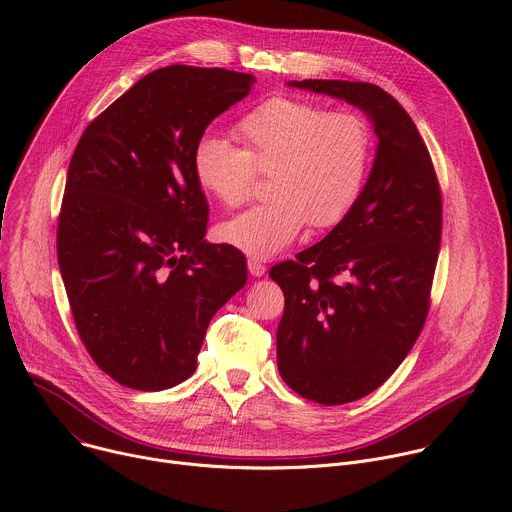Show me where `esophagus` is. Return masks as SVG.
Wrapping results in <instances>:
<instances>
[{"label":"esophagus","mask_w":512,"mask_h":512,"mask_svg":"<svg viewBox=\"0 0 512 512\" xmlns=\"http://www.w3.org/2000/svg\"><path fill=\"white\" fill-rule=\"evenodd\" d=\"M247 267H249V273H251L253 277L265 275V265H263L261 261H257V259H249V261H247Z\"/></svg>","instance_id":"esophagus-1"}]
</instances>
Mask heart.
I'll list each match as a JSON object with an SVG mask.
<instances>
[{
  "instance_id": "obj_1",
  "label": "heart",
  "mask_w": 512,
  "mask_h": 512,
  "mask_svg": "<svg viewBox=\"0 0 512 512\" xmlns=\"http://www.w3.org/2000/svg\"><path fill=\"white\" fill-rule=\"evenodd\" d=\"M235 133L241 148L202 137L192 170L198 186L229 208L249 200L257 172L269 174L273 198L218 227V237L253 257L279 253L308 223L338 225L367 186L375 141L369 121L354 111L277 97L247 113Z\"/></svg>"
}]
</instances>
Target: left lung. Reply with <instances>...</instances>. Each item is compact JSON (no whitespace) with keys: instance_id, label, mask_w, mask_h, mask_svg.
Segmentation results:
<instances>
[{"instance_id":"8db88e82","label":"left lung","mask_w":512,"mask_h":512,"mask_svg":"<svg viewBox=\"0 0 512 512\" xmlns=\"http://www.w3.org/2000/svg\"><path fill=\"white\" fill-rule=\"evenodd\" d=\"M358 107L379 137L354 208L314 247L269 269L285 308L277 369L302 397L342 405L379 389L413 348L442 241V194L407 111L381 87L291 81Z\"/></svg>"}]
</instances>
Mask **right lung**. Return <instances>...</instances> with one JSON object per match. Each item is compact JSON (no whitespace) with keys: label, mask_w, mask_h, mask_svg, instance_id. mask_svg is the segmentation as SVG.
Segmentation results:
<instances>
[{"label":"right lung","mask_w":512,"mask_h":512,"mask_svg":"<svg viewBox=\"0 0 512 512\" xmlns=\"http://www.w3.org/2000/svg\"><path fill=\"white\" fill-rule=\"evenodd\" d=\"M253 85L225 68H158L91 121L72 154L58 267L85 348L129 389L186 381L212 316L247 281L239 249L204 241L192 154Z\"/></svg>","instance_id":"add662e5"}]
</instances>
